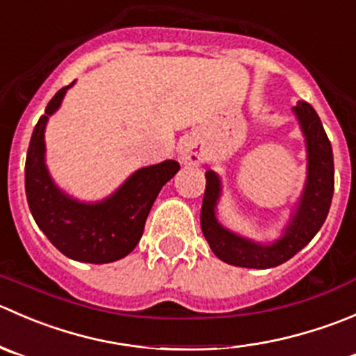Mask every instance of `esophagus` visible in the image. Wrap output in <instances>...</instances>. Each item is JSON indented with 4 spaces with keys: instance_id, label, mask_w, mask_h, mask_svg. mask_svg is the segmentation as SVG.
Segmentation results:
<instances>
[{
    "instance_id": "1",
    "label": "esophagus",
    "mask_w": 356,
    "mask_h": 356,
    "mask_svg": "<svg viewBox=\"0 0 356 356\" xmlns=\"http://www.w3.org/2000/svg\"><path fill=\"white\" fill-rule=\"evenodd\" d=\"M179 161L186 166H195L204 161V152L197 142H185L179 147Z\"/></svg>"
}]
</instances>
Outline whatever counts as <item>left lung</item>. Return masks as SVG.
Here are the masks:
<instances>
[{
  "label": "left lung",
  "mask_w": 356,
  "mask_h": 356,
  "mask_svg": "<svg viewBox=\"0 0 356 356\" xmlns=\"http://www.w3.org/2000/svg\"><path fill=\"white\" fill-rule=\"evenodd\" d=\"M299 124L306 136L308 149V178L305 192L298 204L293 221L282 238L270 245L242 238L221 227L214 214L220 199V178L214 171L206 173V192L200 209V227L207 244L221 261L242 268H273L301 251L316 235L329 214L334 193V157L332 147L325 135L322 121L308 102H299L294 107Z\"/></svg>",
  "instance_id": "left-lung-1"
}]
</instances>
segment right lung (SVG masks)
<instances>
[{"label": "right lung", "mask_w": 356, "mask_h": 356, "mask_svg": "<svg viewBox=\"0 0 356 356\" xmlns=\"http://www.w3.org/2000/svg\"><path fill=\"white\" fill-rule=\"evenodd\" d=\"M63 86L55 93L34 128L26 157V195L34 221L67 258L83 263H112L140 242L156 197L178 173L177 161L142 168L108 199L83 204L60 192L44 166V126L60 107Z\"/></svg>", "instance_id": "right-lung-1"}]
</instances>
